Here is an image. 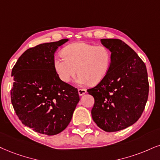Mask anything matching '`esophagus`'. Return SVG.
Returning <instances> with one entry per match:
<instances>
[{"mask_svg":"<svg viewBox=\"0 0 160 160\" xmlns=\"http://www.w3.org/2000/svg\"><path fill=\"white\" fill-rule=\"evenodd\" d=\"M78 94H79V96H83L84 94H85L87 92L86 89H82V88H78Z\"/></svg>","mask_w":160,"mask_h":160,"instance_id":"obj_1","label":"esophagus"}]
</instances>
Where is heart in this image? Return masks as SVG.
Listing matches in <instances>:
<instances>
[{
	"label": "heart",
	"mask_w": 160,
	"mask_h": 160,
	"mask_svg": "<svg viewBox=\"0 0 160 160\" xmlns=\"http://www.w3.org/2000/svg\"><path fill=\"white\" fill-rule=\"evenodd\" d=\"M62 56L55 57L53 66L64 83L70 82L78 70V84H97L107 76L112 63V52L108 47L85 42L68 45Z\"/></svg>",
	"instance_id": "b5f03b06"
}]
</instances>
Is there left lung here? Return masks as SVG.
I'll return each instance as SVG.
<instances>
[{
    "label": "left lung",
    "instance_id": "1",
    "mask_svg": "<svg viewBox=\"0 0 160 160\" xmlns=\"http://www.w3.org/2000/svg\"><path fill=\"white\" fill-rule=\"evenodd\" d=\"M101 43L112 52L109 72L88 93L95 99L91 114L98 127L106 132L123 130L140 118L149 92L146 66L133 49L119 39Z\"/></svg>",
    "mask_w": 160,
    "mask_h": 160
}]
</instances>
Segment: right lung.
Here are the masks:
<instances>
[{"mask_svg":"<svg viewBox=\"0 0 160 160\" xmlns=\"http://www.w3.org/2000/svg\"><path fill=\"white\" fill-rule=\"evenodd\" d=\"M64 38L31 47L19 57L12 70L11 102L23 125L37 133L52 136L68 127L79 102L78 90L59 78L53 66Z\"/></svg>","mask_w":160,"mask_h":160,"instance_id":"right-lung-1","label":"right lung"}]
</instances>
